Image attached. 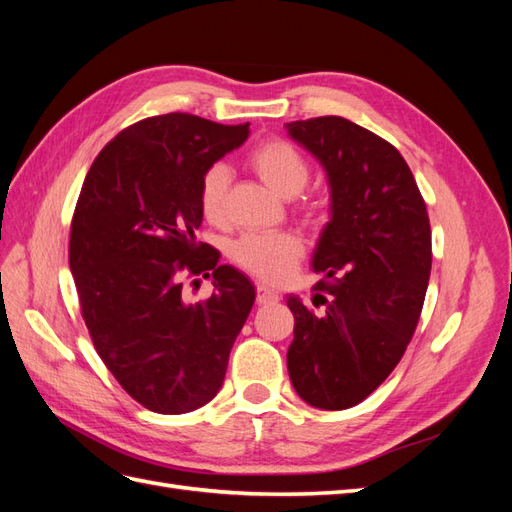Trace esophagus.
Segmentation results:
<instances>
[{"mask_svg": "<svg viewBox=\"0 0 512 512\" xmlns=\"http://www.w3.org/2000/svg\"><path fill=\"white\" fill-rule=\"evenodd\" d=\"M277 299H280V294H277L275 290H271V288L265 286V284H258V288H256V301H258V305L275 303Z\"/></svg>", "mask_w": 512, "mask_h": 512, "instance_id": "34e87169", "label": "esophagus"}]
</instances>
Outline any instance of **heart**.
I'll return each mask as SVG.
<instances>
[{
    "label": "heart",
    "instance_id": "1",
    "mask_svg": "<svg viewBox=\"0 0 512 512\" xmlns=\"http://www.w3.org/2000/svg\"><path fill=\"white\" fill-rule=\"evenodd\" d=\"M250 164L269 188L286 198L297 196L309 181L312 168L303 153L282 138L260 143L250 153ZM230 188V168L224 162L207 166L198 185V205L209 222L224 218ZM303 239L294 232H254L232 243L230 256L239 267L271 284L286 282L303 256Z\"/></svg>",
    "mask_w": 512,
    "mask_h": 512
}]
</instances>
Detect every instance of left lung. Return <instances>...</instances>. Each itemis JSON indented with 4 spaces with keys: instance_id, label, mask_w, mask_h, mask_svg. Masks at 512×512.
<instances>
[{
    "instance_id": "obj_1",
    "label": "left lung",
    "mask_w": 512,
    "mask_h": 512,
    "mask_svg": "<svg viewBox=\"0 0 512 512\" xmlns=\"http://www.w3.org/2000/svg\"><path fill=\"white\" fill-rule=\"evenodd\" d=\"M327 173L331 218L312 269L309 309L288 294L294 339L288 374L305 404L346 410L374 393L404 356L431 273L425 200L401 153L344 117L286 123Z\"/></svg>"
}]
</instances>
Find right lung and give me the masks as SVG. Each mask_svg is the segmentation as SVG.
<instances>
[{
	"instance_id": "add662e5",
	"label": "right lung",
	"mask_w": 512,
	"mask_h": 512,
	"mask_svg": "<svg viewBox=\"0 0 512 512\" xmlns=\"http://www.w3.org/2000/svg\"><path fill=\"white\" fill-rule=\"evenodd\" d=\"M250 136L188 113L119 132L91 164L70 228V271L100 359L151 412L185 414L218 395L256 290L196 241L207 166ZM214 275L207 302L182 297L180 275ZM198 282V280H194Z\"/></svg>"
}]
</instances>
